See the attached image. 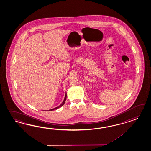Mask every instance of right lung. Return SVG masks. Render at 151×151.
<instances>
[{
    "label": "right lung",
    "instance_id": "1",
    "mask_svg": "<svg viewBox=\"0 0 151 151\" xmlns=\"http://www.w3.org/2000/svg\"><path fill=\"white\" fill-rule=\"evenodd\" d=\"M67 97V94H66V95H65V98H64V99H63V103L60 104L59 106H57L56 108H54V109H50V110H49V111H53V110H56V109H58V108H59L60 107H61L63 105L65 104V101H66V99Z\"/></svg>",
    "mask_w": 151,
    "mask_h": 151
}]
</instances>
